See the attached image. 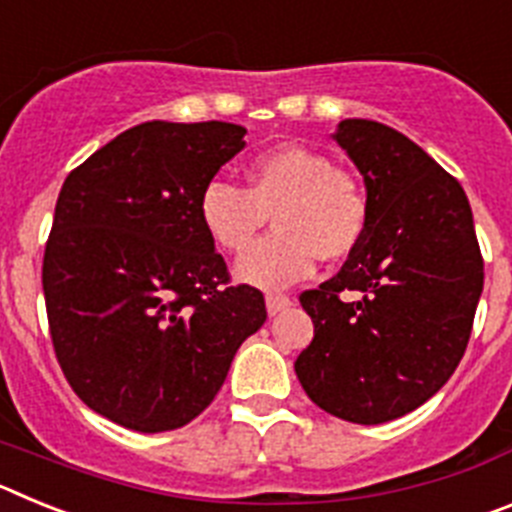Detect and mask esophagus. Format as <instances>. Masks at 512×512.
<instances>
[{"label":"esophagus","mask_w":512,"mask_h":512,"mask_svg":"<svg viewBox=\"0 0 512 512\" xmlns=\"http://www.w3.org/2000/svg\"><path fill=\"white\" fill-rule=\"evenodd\" d=\"M289 305H292V300L287 295H266V310H269V315H279Z\"/></svg>","instance_id":"1"}]
</instances>
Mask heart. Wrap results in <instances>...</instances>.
Wrapping results in <instances>:
<instances>
[{
    "label": "heart",
    "mask_w": 512,
    "mask_h": 512,
    "mask_svg": "<svg viewBox=\"0 0 512 512\" xmlns=\"http://www.w3.org/2000/svg\"><path fill=\"white\" fill-rule=\"evenodd\" d=\"M248 187L210 182L200 197V223L210 241L241 253L268 222L278 230L243 253L235 279L284 289L310 277L315 261L354 253L369 228V197L348 171L305 146L264 151L246 166Z\"/></svg>",
    "instance_id": "b5f03b06"
}]
</instances>
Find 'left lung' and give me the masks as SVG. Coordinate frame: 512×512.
Segmentation results:
<instances>
[{
  "label": "left lung",
  "instance_id": "obj_1",
  "mask_svg": "<svg viewBox=\"0 0 512 512\" xmlns=\"http://www.w3.org/2000/svg\"><path fill=\"white\" fill-rule=\"evenodd\" d=\"M333 140L364 176L369 228L336 277L300 295L315 336L295 372L325 413L379 425L449 382L485 264L467 194L423 148L361 117L338 122Z\"/></svg>",
  "mask_w": 512,
  "mask_h": 512
}]
</instances>
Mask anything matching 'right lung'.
I'll use <instances>...</instances> for the list:
<instances>
[{
  "instance_id": "obj_1",
  "label": "right lung",
  "mask_w": 512,
  "mask_h": 512,
  "mask_svg": "<svg viewBox=\"0 0 512 512\" xmlns=\"http://www.w3.org/2000/svg\"><path fill=\"white\" fill-rule=\"evenodd\" d=\"M243 135L233 122H143L58 194L43 259L53 348L76 395L122 428L161 433L197 418L264 325V295L230 287L200 223L202 189Z\"/></svg>"
}]
</instances>
